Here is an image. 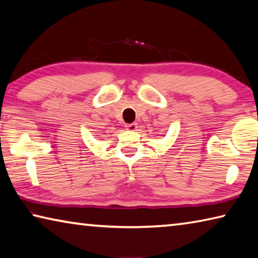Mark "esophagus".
Instances as JSON below:
<instances>
[{
	"instance_id": "34e87169",
	"label": "esophagus",
	"mask_w": 258,
	"mask_h": 258,
	"mask_svg": "<svg viewBox=\"0 0 258 258\" xmlns=\"http://www.w3.org/2000/svg\"><path fill=\"white\" fill-rule=\"evenodd\" d=\"M125 128L127 131H131V132H133L138 128V124L137 123H131V124H126L125 125Z\"/></svg>"
}]
</instances>
